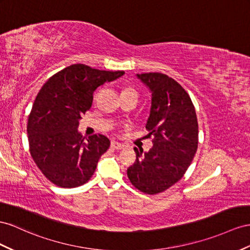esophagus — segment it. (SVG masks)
I'll list each match as a JSON object with an SVG mask.
<instances>
[{
	"label": "esophagus",
	"instance_id": "esophagus-1",
	"mask_svg": "<svg viewBox=\"0 0 250 250\" xmlns=\"http://www.w3.org/2000/svg\"><path fill=\"white\" fill-rule=\"evenodd\" d=\"M111 146H112V148H114L115 150H123V149L125 148V145L120 144L118 142H112Z\"/></svg>",
	"mask_w": 250,
	"mask_h": 250
}]
</instances>
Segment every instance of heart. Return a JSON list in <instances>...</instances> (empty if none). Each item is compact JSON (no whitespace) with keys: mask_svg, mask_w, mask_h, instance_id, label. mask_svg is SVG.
Instances as JSON below:
<instances>
[{"mask_svg":"<svg viewBox=\"0 0 250 250\" xmlns=\"http://www.w3.org/2000/svg\"><path fill=\"white\" fill-rule=\"evenodd\" d=\"M125 91H133V89H131V88H127V89H125Z\"/></svg>","mask_w":250,"mask_h":250,"instance_id":"heart-1","label":"heart"}]
</instances>
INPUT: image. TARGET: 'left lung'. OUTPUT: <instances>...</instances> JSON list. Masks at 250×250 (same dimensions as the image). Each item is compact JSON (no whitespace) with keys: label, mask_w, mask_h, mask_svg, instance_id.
I'll return each mask as SVG.
<instances>
[{"label":"left lung","mask_w":250,"mask_h":250,"mask_svg":"<svg viewBox=\"0 0 250 250\" xmlns=\"http://www.w3.org/2000/svg\"><path fill=\"white\" fill-rule=\"evenodd\" d=\"M136 77L151 93L146 129L153 136V148L149 152L134 148L137 158L127 169V177L144 193L156 194L187 171L197 150V119L188 93L174 79L161 73Z\"/></svg>","instance_id":"1"}]
</instances>
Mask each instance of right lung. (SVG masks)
<instances>
[{
  "label": "right lung",
  "mask_w": 250,
  "mask_h": 250,
  "mask_svg": "<svg viewBox=\"0 0 250 250\" xmlns=\"http://www.w3.org/2000/svg\"><path fill=\"white\" fill-rule=\"evenodd\" d=\"M124 74L73 64L49 78L37 95L27 124L30 154L56 186L75 188L85 184L110 148V139L101 134L84 142L79 121L92 106L96 88Z\"/></svg>",
  "instance_id": "obj_1"
}]
</instances>
